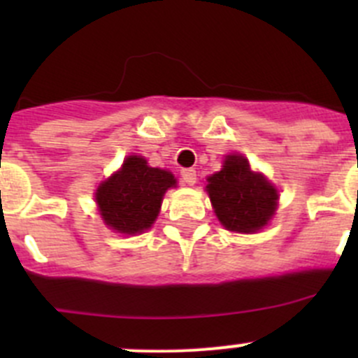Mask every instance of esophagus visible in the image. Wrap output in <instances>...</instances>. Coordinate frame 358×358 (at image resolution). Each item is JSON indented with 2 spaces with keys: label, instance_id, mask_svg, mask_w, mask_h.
Here are the masks:
<instances>
[{
  "label": "esophagus",
  "instance_id": "1",
  "mask_svg": "<svg viewBox=\"0 0 358 358\" xmlns=\"http://www.w3.org/2000/svg\"><path fill=\"white\" fill-rule=\"evenodd\" d=\"M180 176H182V182L185 183V185H194V183L197 182L196 171H194V169H190V168L182 169V171H180Z\"/></svg>",
  "mask_w": 358,
  "mask_h": 358
}]
</instances>
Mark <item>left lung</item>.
<instances>
[{
	"label": "left lung",
	"mask_w": 358,
	"mask_h": 358,
	"mask_svg": "<svg viewBox=\"0 0 358 358\" xmlns=\"http://www.w3.org/2000/svg\"><path fill=\"white\" fill-rule=\"evenodd\" d=\"M209 199L216 216L232 232H256L272 218L277 190L258 173H252L243 156H229L222 171L208 178Z\"/></svg>",
	"instance_id": "obj_1"
}]
</instances>
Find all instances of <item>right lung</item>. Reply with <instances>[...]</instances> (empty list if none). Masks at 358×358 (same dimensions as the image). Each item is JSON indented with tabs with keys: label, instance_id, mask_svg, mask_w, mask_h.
I'll list each match as a JSON object with an SVG mask.
<instances>
[{
	"label": "right lung",
	"instance_id": "1",
	"mask_svg": "<svg viewBox=\"0 0 358 358\" xmlns=\"http://www.w3.org/2000/svg\"><path fill=\"white\" fill-rule=\"evenodd\" d=\"M169 171L150 168L140 156H129L121 171L112 175L96 190L102 218L121 234H138L150 229L157 218L162 196L175 185Z\"/></svg>",
	"mask_w": 358,
	"mask_h": 358
}]
</instances>
